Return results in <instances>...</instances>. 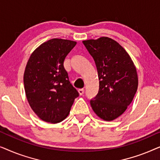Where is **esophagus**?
Listing matches in <instances>:
<instances>
[{
  "mask_svg": "<svg viewBox=\"0 0 160 160\" xmlns=\"http://www.w3.org/2000/svg\"><path fill=\"white\" fill-rule=\"evenodd\" d=\"M78 94H79L80 95H82L84 93V89H79L78 90Z\"/></svg>",
  "mask_w": 160,
  "mask_h": 160,
  "instance_id": "esophagus-1",
  "label": "esophagus"
}]
</instances>
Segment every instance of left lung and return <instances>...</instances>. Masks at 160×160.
Returning a JSON list of instances; mask_svg holds the SVG:
<instances>
[{
    "instance_id": "obj_1",
    "label": "left lung",
    "mask_w": 160,
    "mask_h": 160,
    "mask_svg": "<svg viewBox=\"0 0 160 160\" xmlns=\"http://www.w3.org/2000/svg\"><path fill=\"white\" fill-rule=\"evenodd\" d=\"M95 60L99 78V90L90 100L96 115L104 121L120 117L132 102L138 78L132 59L119 43L108 38L83 41Z\"/></svg>"
}]
</instances>
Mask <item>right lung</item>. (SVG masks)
<instances>
[{
    "label": "right lung",
    "instance_id": "right-lung-1",
    "mask_svg": "<svg viewBox=\"0 0 160 160\" xmlns=\"http://www.w3.org/2000/svg\"><path fill=\"white\" fill-rule=\"evenodd\" d=\"M76 44L73 41L52 38L30 54L24 73L25 95L32 110L43 121L62 122L78 96L63 66L65 57Z\"/></svg>",
    "mask_w": 160,
    "mask_h": 160
}]
</instances>
